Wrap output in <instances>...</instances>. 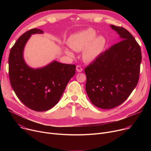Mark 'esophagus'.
Here are the masks:
<instances>
[{
	"label": "esophagus",
	"instance_id": "34e87169",
	"mask_svg": "<svg viewBox=\"0 0 151 151\" xmlns=\"http://www.w3.org/2000/svg\"><path fill=\"white\" fill-rule=\"evenodd\" d=\"M82 70H83V69H82V68L81 66H79V65H77L76 66V70H77V72H81L82 71Z\"/></svg>",
	"mask_w": 151,
	"mask_h": 151
}]
</instances>
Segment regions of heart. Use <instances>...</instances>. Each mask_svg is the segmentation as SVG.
I'll list each match as a JSON object with an SVG mask.
<instances>
[{
    "mask_svg": "<svg viewBox=\"0 0 151 151\" xmlns=\"http://www.w3.org/2000/svg\"><path fill=\"white\" fill-rule=\"evenodd\" d=\"M97 37L96 31L88 29L72 35L68 39L69 46L75 51L83 50V57L87 61L95 60L103 50L106 40L102 36ZM69 55H73L69 50H66Z\"/></svg>",
    "mask_w": 151,
    "mask_h": 151,
    "instance_id": "b5f03b06",
    "label": "heart"
}]
</instances>
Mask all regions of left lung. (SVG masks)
<instances>
[{
    "mask_svg": "<svg viewBox=\"0 0 151 151\" xmlns=\"http://www.w3.org/2000/svg\"><path fill=\"white\" fill-rule=\"evenodd\" d=\"M122 39L100 54L85 69V89L91 103L101 109L118 106L130 96L139 79L142 52L133 35L111 25Z\"/></svg>",
    "mask_w": 151,
    "mask_h": 151,
    "instance_id": "1",
    "label": "left lung"
}]
</instances>
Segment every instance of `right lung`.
<instances>
[{"instance_id":"add662e5","label":"right lung","mask_w":151,"mask_h":151,"mask_svg":"<svg viewBox=\"0 0 151 151\" xmlns=\"http://www.w3.org/2000/svg\"><path fill=\"white\" fill-rule=\"evenodd\" d=\"M43 31L33 29L25 32L16 41L9 52V77L11 87L19 100L29 109L46 111L60 99L67 84L75 74V64L53 61L41 69L30 68L25 63L23 52L32 34Z\"/></svg>"}]
</instances>
